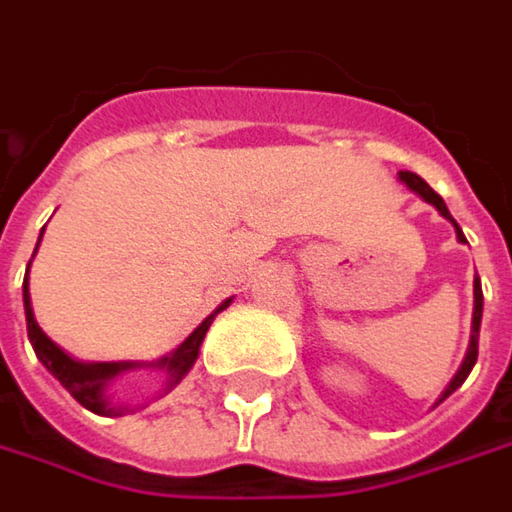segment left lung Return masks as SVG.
Listing matches in <instances>:
<instances>
[{
  "instance_id": "1",
  "label": "left lung",
  "mask_w": 512,
  "mask_h": 512,
  "mask_svg": "<svg viewBox=\"0 0 512 512\" xmlns=\"http://www.w3.org/2000/svg\"><path fill=\"white\" fill-rule=\"evenodd\" d=\"M398 177H401V183H407V189L415 191L418 197H424L427 203H433L435 209L441 212V217H447V220H450V223L456 226L458 240H461V243H467V240H464V232L458 229V223H456V220H453V214L447 212V203H444V200H441V197H438V194H435V191L430 189V186H427V183H424V180H421L418 174H412V171H401ZM473 295H476V309H473V335H470V349H467V358H464V364H461V369H458V372H456V378L450 381V387L444 389L441 401H444L447 395H453V392H456V389L461 387L464 381H467L470 369L476 367V358H478V329H481V309H484V295H481V283H478V278H476V283H473Z\"/></svg>"
}]
</instances>
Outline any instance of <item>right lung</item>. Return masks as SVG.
<instances>
[{"label": "right lung", "mask_w": 512, "mask_h": 512, "mask_svg": "<svg viewBox=\"0 0 512 512\" xmlns=\"http://www.w3.org/2000/svg\"><path fill=\"white\" fill-rule=\"evenodd\" d=\"M39 240H42V234H39ZM28 269H31V263H28ZM22 298H25L28 338H31L36 358L45 364V369H48L56 381H59L62 387L68 389V392L77 398L85 410L97 412V415H123L125 410L114 407V404H108L105 387L111 384V378H117L120 372L131 369L134 364H79V361H74V358H68V355H65V352H62V349H59V346H56L54 341L39 329V323H36L34 309H31V295H28V275H25V283H22ZM229 303H232V300L220 303V309H217V312H223ZM217 312H214V315H217ZM214 315H209L206 321L200 323V326H197L189 338L177 346L171 355H166L163 361H157V364H154V367L163 369L166 392L171 387H177V384L183 381V375L191 369V364L197 361V352H200V344H203V338H206V332H209V326H212Z\"/></svg>", "instance_id": "1"}]
</instances>
